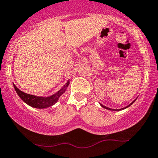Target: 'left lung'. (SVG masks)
<instances>
[{"label":"left lung","instance_id":"obj_1","mask_svg":"<svg viewBox=\"0 0 158 158\" xmlns=\"http://www.w3.org/2000/svg\"><path fill=\"white\" fill-rule=\"evenodd\" d=\"M135 100H136V99H135ZM135 101H133V102H131V103H130V104H129V105H128L127 106H126L125 108H123V109H110V108H108V107H106V106H103V105H102V104H101V103H100V104H101V106L102 107H103V108H105V109H109V110H113V111H120V110H122V109H124L127 108V107L130 106H131V104H132V103H134V102L135 101Z\"/></svg>","mask_w":158,"mask_h":158}]
</instances>
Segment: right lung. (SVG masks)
Returning <instances> with one entry per match:
<instances>
[{
	"instance_id": "right-lung-1",
	"label": "right lung",
	"mask_w": 158,
	"mask_h": 158,
	"mask_svg": "<svg viewBox=\"0 0 158 158\" xmlns=\"http://www.w3.org/2000/svg\"><path fill=\"white\" fill-rule=\"evenodd\" d=\"M69 84V80L67 81V83L64 85L62 88L60 89L58 92H56L55 94H52V95L49 96V97H38L35 95H31V94H29L25 93V92L20 91L19 89H18L15 84L14 86L15 89L17 94L18 96L21 98V100L23 102H25L27 104L30 106L31 107L37 109H46L48 107L52 106L57 103L58 101L59 98L64 93L65 91L66 90L67 87Z\"/></svg>"
}]
</instances>
